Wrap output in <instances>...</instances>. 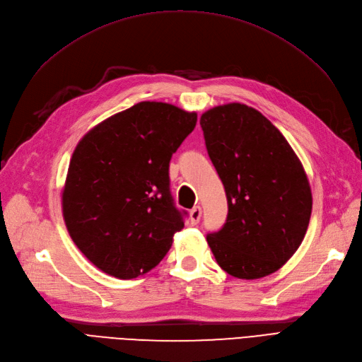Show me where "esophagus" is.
<instances>
[{
  "label": "esophagus",
  "instance_id": "obj_1",
  "mask_svg": "<svg viewBox=\"0 0 362 362\" xmlns=\"http://www.w3.org/2000/svg\"><path fill=\"white\" fill-rule=\"evenodd\" d=\"M201 216H202L201 206L199 205L193 206L192 210H190V222H192V225H198L199 221H201Z\"/></svg>",
  "mask_w": 362,
  "mask_h": 362
}]
</instances>
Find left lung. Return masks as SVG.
<instances>
[{
    "label": "left lung",
    "instance_id": "8db88e82",
    "mask_svg": "<svg viewBox=\"0 0 362 362\" xmlns=\"http://www.w3.org/2000/svg\"><path fill=\"white\" fill-rule=\"evenodd\" d=\"M201 127L228 199L226 222L206 242L229 275L267 276L293 257L308 229L313 196L302 163L281 131L245 104L211 108Z\"/></svg>",
    "mask_w": 362,
    "mask_h": 362
}]
</instances>
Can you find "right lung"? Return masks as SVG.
Segmentation results:
<instances>
[{
  "label": "right lung",
  "instance_id": "1",
  "mask_svg": "<svg viewBox=\"0 0 362 362\" xmlns=\"http://www.w3.org/2000/svg\"><path fill=\"white\" fill-rule=\"evenodd\" d=\"M198 115L144 101L98 124L76 145L62 193L74 243L107 275L133 279L168 254L185 211L170 194L169 163Z\"/></svg>",
  "mask_w": 362,
  "mask_h": 362
}]
</instances>
